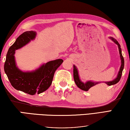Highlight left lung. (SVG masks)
Here are the masks:
<instances>
[{
	"mask_svg": "<svg viewBox=\"0 0 130 130\" xmlns=\"http://www.w3.org/2000/svg\"><path fill=\"white\" fill-rule=\"evenodd\" d=\"M110 38L113 42H114L117 45V46H118L119 51V53H120V56L121 61V65L120 71L119 72L118 75H117V77H116V79H115V80H113V81H111V82H105V83L107 86L113 85V84H116L120 81L121 75H122L123 70L124 69V58H123L122 55V54H121L120 45L119 44V43L116 40V39H115L113 38ZM73 78H74V80H75V83L76 85H77V87L79 88H80L81 90H83V91H87L90 89H91L92 91L93 92H96L100 91V90L101 89V88H102L101 87L102 86H100V85H98L99 84H100V83H99V82H97V83H96H96H94V82L88 81L87 82H86V83H83V82L80 81L79 77V74H78L77 69L75 65H73Z\"/></svg>",
	"mask_w": 130,
	"mask_h": 130,
	"instance_id": "1",
	"label": "left lung"
}]
</instances>
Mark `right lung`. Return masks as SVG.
<instances>
[{
	"label": "right lung",
	"mask_w": 130,
	"mask_h": 130,
	"mask_svg": "<svg viewBox=\"0 0 130 130\" xmlns=\"http://www.w3.org/2000/svg\"><path fill=\"white\" fill-rule=\"evenodd\" d=\"M35 32L26 31L18 36L8 50L4 65L5 72L11 86L16 90L32 95L48 89L52 83L55 71L63 61L62 59L49 61L30 72L20 71L15 65V51L35 39Z\"/></svg>",
	"instance_id": "right-lung-1"
}]
</instances>
